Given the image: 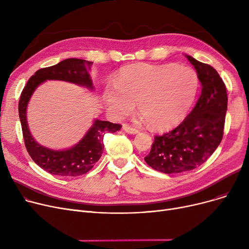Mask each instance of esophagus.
Instances as JSON below:
<instances>
[{
    "instance_id": "esophagus-1",
    "label": "esophagus",
    "mask_w": 249,
    "mask_h": 249,
    "mask_svg": "<svg viewBox=\"0 0 249 249\" xmlns=\"http://www.w3.org/2000/svg\"><path fill=\"white\" fill-rule=\"evenodd\" d=\"M123 130H124L126 133H129V134H133L134 135V134L138 133V130L137 129H135V128H133L131 126H129L127 124L123 125Z\"/></svg>"
}]
</instances>
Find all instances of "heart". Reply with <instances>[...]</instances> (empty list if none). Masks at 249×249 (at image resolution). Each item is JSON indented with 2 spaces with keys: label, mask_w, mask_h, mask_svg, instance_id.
I'll return each instance as SVG.
<instances>
[{
  "label": "heart",
  "mask_w": 249,
  "mask_h": 249,
  "mask_svg": "<svg viewBox=\"0 0 249 249\" xmlns=\"http://www.w3.org/2000/svg\"><path fill=\"white\" fill-rule=\"evenodd\" d=\"M198 87V75L190 68L136 63L121 69L104 96L116 116L131 114L138 103L140 115L152 128L166 130L186 117Z\"/></svg>",
  "instance_id": "1"
}]
</instances>
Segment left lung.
Returning <instances> with one entry per match:
<instances>
[{
    "instance_id": "left-lung-1",
    "label": "left lung",
    "mask_w": 249,
    "mask_h": 249,
    "mask_svg": "<svg viewBox=\"0 0 249 249\" xmlns=\"http://www.w3.org/2000/svg\"><path fill=\"white\" fill-rule=\"evenodd\" d=\"M202 85L195 108L177 128L155 136L146 163L163 174H179L203 164L223 137L227 111L225 84L211 65L186 55Z\"/></svg>"
}]
</instances>
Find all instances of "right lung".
<instances>
[{
  "instance_id": "obj_1",
  "label": "right lung",
  "mask_w": 249,
  "mask_h": 249,
  "mask_svg": "<svg viewBox=\"0 0 249 249\" xmlns=\"http://www.w3.org/2000/svg\"><path fill=\"white\" fill-rule=\"evenodd\" d=\"M91 61L68 58L49 68L37 71L22 90L19 101V117L25 146L34 162L51 175L77 177L87 174L100 160L104 151V135L121 129L120 124L95 119L85 136L71 148L53 150L35 141L27 123V106L31 96L45 81H63L94 90L89 76Z\"/></svg>"
}]
</instances>
